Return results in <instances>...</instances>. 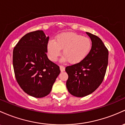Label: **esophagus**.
Returning <instances> with one entry per match:
<instances>
[{
  "label": "esophagus",
  "instance_id": "esophagus-1",
  "mask_svg": "<svg viewBox=\"0 0 125 125\" xmlns=\"http://www.w3.org/2000/svg\"><path fill=\"white\" fill-rule=\"evenodd\" d=\"M60 70L61 72H64L65 71V68L63 66H60Z\"/></svg>",
  "mask_w": 125,
  "mask_h": 125
}]
</instances>
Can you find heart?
<instances>
[{
    "mask_svg": "<svg viewBox=\"0 0 125 125\" xmlns=\"http://www.w3.org/2000/svg\"><path fill=\"white\" fill-rule=\"evenodd\" d=\"M92 47L91 40L75 32H65L55 38L54 41L48 42V54L52 61L55 62L62 50L61 62L68 60L69 63L75 65L84 60L90 53Z\"/></svg>",
    "mask_w": 125,
    "mask_h": 125,
    "instance_id": "heart-1",
    "label": "heart"
}]
</instances>
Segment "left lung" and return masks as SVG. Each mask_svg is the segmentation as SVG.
Masks as SVG:
<instances>
[{
	"label": "left lung",
	"mask_w": 125,
	"mask_h": 125,
	"mask_svg": "<svg viewBox=\"0 0 125 125\" xmlns=\"http://www.w3.org/2000/svg\"><path fill=\"white\" fill-rule=\"evenodd\" d=\"M86 33L92 42L90 53L80 63L65 68L68 75L67 89L70 94L77 97L91 94L100 85L108 65L109 52L103 42L94 34Z\"/></svg>",
	"instance_id": "left-lung-1"
}]
</instances>
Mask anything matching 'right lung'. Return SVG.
Instances as JSON below:
<instances>
[{"label":"right lung","instance_id":"right-lung-1","mask_svg":"<svg viewBox=\"0 0 125 125\" xmlns=\"http://www.w3.org/2000/svg\"><path fill=\"white\" fill-rule=\"evenodd\" d=\"M46 37L42 30L25 34L13 51V66L18 83L28 95L42 98L51 92L59 66L48 59Z\"/></svg>","mask_w":125,"mask_h":125}]
</instances>
